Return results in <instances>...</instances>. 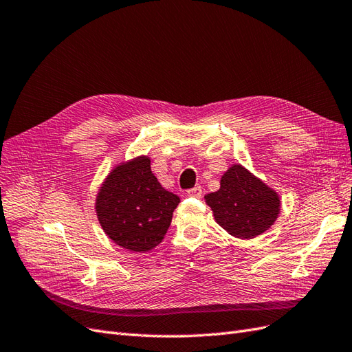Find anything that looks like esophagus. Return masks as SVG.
Returning <instances> with one entry per match:
<instances>
[{"label": "esophagus", "instance_id": "1", "mask_svg": "<svg viewBox=\"0 0 352 352\" xmlns=\"http://www.w3.org/2000/svg\"><path fill=\"white\" fill-rule=\"evenodd\" d=\"M186 195H188V197H192V198H199V197L202 195V190H201L199 186H195V188H192V189H189L188 192H186Z\"/></svg>", "mask_w": 352, "mask_h": 352}]
</instances>
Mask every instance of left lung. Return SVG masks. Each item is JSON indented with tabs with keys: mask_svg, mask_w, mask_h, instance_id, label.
Listing matches in <instances>:
<instances>
[{
	"mask_svg": "<svg viewBox=\"0 0 352 352\" xmlns=\"http://www.w3.org/2000/svg\"><path fill=\"white\" fill-rule=\"evenodd\" d=\"M207 206L220 228L238 239H252L269 230L280 212V197L242 164H232Z\"/></svg>",
	"mask_w": 352,
	"mask_h": 352,
	"instance_id": "left-lung-1",
	"label": "left lung"
}]
</instances>
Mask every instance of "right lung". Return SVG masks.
<instances>
[{
	"label": "right lung",
	"mask_w": 352,
	"mask_h": 352,
	"mask_svg": "<svg viewBox=\"0 0 352 352\" xmlns=\"http://www.w3.org/2000/svg\"><path fill=\"white\" fill-rule=\"evenodd\" d=\"M179 202L151 172V158L138 155L117 163L105 176L95 198V212L116 245L148 252L163 242Z\"/></svg>",
	"instance_id": "1"
}]
</instances>
